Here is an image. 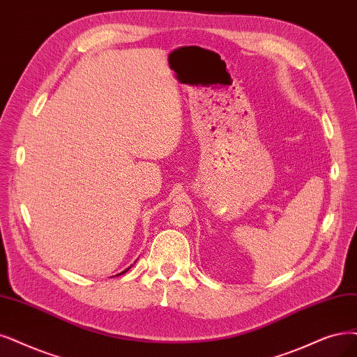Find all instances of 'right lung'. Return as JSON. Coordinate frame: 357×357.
<instances>
[{
    "label": "right lung",
    "mask_w": 357,
    "mask_h": 357,
    "mask_svg": "<svg viewBox=\"0 0 357 357\" xmlns=\"http://www.w3.org/2000/svg\"><path fill=\"white\" fill-rule=\"evenodd\" d=\"M128 271H129V268H128V269H126V271H123V272H121V273H119V275H122V273H125V272H128Z\"/></svg>",
    "instance_id": "1"
}]
</instances>
